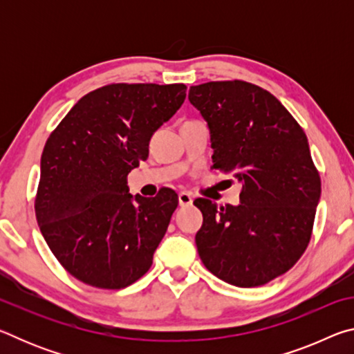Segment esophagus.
Wrapping results in <instances>:
<instances>
[{"instance_id":"1","label":"esophagus","mask_w":354,"mask_h":354,"mask_svg":"<svg viewBox=\"0 0 354 354\" xmlns=\"http://www.w3.org/2000/svg\"><path fill=\"white\" fill-rule=\"evenodd\" d=\"M178 201H179V206H190L194 200H192V196L187 194V192H179L178 194Z\"/></svg>"}]
</instances>
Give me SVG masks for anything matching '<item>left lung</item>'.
<instances>
[{
    "label": "left lung",
    "mask_w": 354,
    "mask_h": 354,
    "mask_svg": "<svg viewBox=\"0 0 354 354\" xmlns=\"http://www.w3.org/2000/svg\"><path fill=\"white\" fill-rule=\"evenodd\" d=\"M189 101L207 122L212 169L242 184L237 206L194 201L203 212L198 254L227 284H267L295 266L313 234L322 183L308 137L270 92L251 82L192 86Z\"/></svg>",
    "instance_id": "obj_1"
}]
</instances>
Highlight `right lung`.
Instances as JSON below:
<instances>
[{"label": "right lung", "instance_id": "right-lung-1", "mask_svg": "<svg viewBox=\"0 0 354 354\" xmlns=\"http://www.w3.org/2000/svg\"><path fill=\"white\" fill-rule=\"evenodd\" d=\"M184 84H109L84 95L45 143L35 217L71 277L123 289L145 274L178 206L173 190L133 196L128 173L185 100Z\"/></svg>", "mask_w": 354, "mask_h": 354}]
</instances>
